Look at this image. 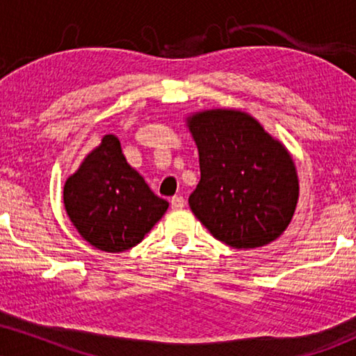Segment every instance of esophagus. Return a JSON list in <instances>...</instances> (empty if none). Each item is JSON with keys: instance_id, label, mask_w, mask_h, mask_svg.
<instances>
[{"instance_id": "esophagus-1", "label": "esophagus", "mask_w": 356, "mask_h": 356, "mask_svg": "<svg viewBox=\"0 0 356 356\" xmlns=\"http://www.w3.org/2000/svg\"><path fill=\"white\" fill-rule=\"evenodd\" d=\"M170 204H171V208H173V209H181V208H185L186 201H185V198H183V196H173V198L170 200Z\"/></svg>"}]
</instances>
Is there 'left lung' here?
<instances>
[{
    "label": "left lung",
    "mask_w": 356,
    "mask_h": 356,
    "mask_svg": "<svg viewBox=\"0 0 356 356\" xmlns=\"http://www.w3.org/2000/svg\"><path fill=\"white\" fill-rule=\"evenodd\" d=\"M200 153L201 179L190 208L221 243L254 249L287 229L299 201L291 153L256 118L232 108L186 118Z\"/></svg>",
    "instance_id": "left-lung-1"
}]
</instances>
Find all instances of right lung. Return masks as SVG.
Returning a JSON list of instances; mask_svg holds the SVG:
<instances>
[{
    "label": "right lung",
    "instance_id": "1",
    "mask_svg": "<svg viewBox=\"0 0 356 356\" xmlns=\"http://www.w3.org/2000/svg\"><path fill=\"white\" fill-rule=\"evenodd\" d=\"M64 208L90 245L124 252L142 243L168 209V201L158 198L127 163L115 135H105L65 181Z\"/></svg>",
    "mask_w": 356,
    "mask_h": 356
}]
</instances>
